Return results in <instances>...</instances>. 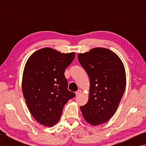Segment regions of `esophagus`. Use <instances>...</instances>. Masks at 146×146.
<instances>
[{
    "label": "esophagus",
    "mask_w": 146,
    "mask_h": 146,
    "mask_svg": "<svg viewBox=\"0 0 146 146\" xmlns=\"http://www.w3.org/2000/svg\"><path fill=\"white\" fill-rule=\"evenodd\" d=\"M81 90H78L77 91H76V96H78V95H79V94H81Z\"/></svg>",
    "instance_id": "34e87169"
}]
</instances>
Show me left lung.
<instances>
[{
	"mask_svg": "<svg viewBox=\"0 0 146 146\" xmlns=\"http://www.w3.org/2000/svg\"><path fill=\"white\" fill-rule=\"evenodd\" d=\"M78 60L90 80L89 100L80 107L83 117L93 125L105 123L117 111L125 89L123 64L116 53L105 48L79 53Z\"/></svg>",
	"mask_w": 146,
	"mask_h": 146,
	"instance_id": "obj_1",
	"label": "left lung"
}]
</instances>
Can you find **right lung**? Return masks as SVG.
<instances>
[{
    "label": "right lung",
    "mask_w": 146,
    "mask_h": 146,
    "mask_svg": "<svg viewBox=\"0 0 146 146\" xmlns=\"http://www.w3.org/2000/svg\"><path fill=\"white\" fill-rule=\"evenodd\" d=\"M75 53H61L51 48L37 50L24 69L22 90L29 111L41 125L52 127L60 120L64 106L76 94L68 90L65 70Z\"/></svg>",
    "instance_id": "obj_1"
}]
</instances>
